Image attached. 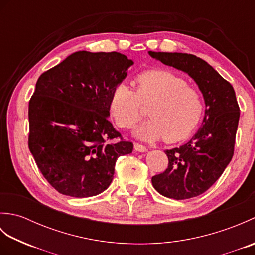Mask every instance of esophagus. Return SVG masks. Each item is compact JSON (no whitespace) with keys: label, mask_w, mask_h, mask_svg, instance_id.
<instances>
[{"label":"esophagus","mask_w":255,"mask_h":255,"mask_svg":"<svg viewBox=\"0 0 255 255\" xmlns=\"http://www.w3.org/2000/svg\"><path fill=\"white\" fill-rule=\"evenodd\" d=\"M133 147H134V150L138 151V152H145V151H147V148H145L144 145L141 144V143L134 142L133 143Z\"/></svg>","instance_id":"esophagus-1"}]
</instances>
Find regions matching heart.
<instances>
[{
	"label": "heart",
	"instance_id": "b5f03b06",
	"mask_svg": "<svg viewBox=\"0 0 255 255\" xmlns=\"http://www.w3.org/2000/svg\"><path fill=\"white\" fill-rule=\"evenodd\" d=\"M134 91L125 83L113 89L108 102L111 116L121 128H131L141 118V104L150 117L134 130L142 140L164 138L174 143L191 134L203 116L200 92L167 70H148L133 81Z\"/></svg>",
	"mask_w": 255,
	"mask_h": 255
}]
</instances>
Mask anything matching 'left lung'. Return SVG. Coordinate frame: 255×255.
I'll return each mask as SVG.
<instances>
[{
    "label": "left lung",
    "instance_id": "left-lung-1",
    "mask_svg": "<svg viewBox=\"0 0 255 255\" xmlns=\"http://www.w3.org/2000/svg\"><path fill=\"white\" fill-rule=\"evenodd\" d=\"M149 55L162 63L186 72L202 91L206 110L202 127L185 144L166 150L169 165L152 176L161 195L188 199L205 193L223 174L235 151L240 108L232 85L203 59L181 52Z\"/></svg>",
    "mask_w": 255,
    "mask_h": 255
}]
</instances>
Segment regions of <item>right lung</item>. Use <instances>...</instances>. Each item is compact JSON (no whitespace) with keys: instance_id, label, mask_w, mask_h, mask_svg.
<instances>
[{"instance_id":"right-lung-1","label":"right lung","mask_w":255,"mask_h":255,"mask_svg":"<svg viewBox=\"0 0 255 255\" xmlns=\"http://www.w3.org/2000/svg\"><path fill=\"white\" fill-rule=\"evenodd\" d=\"M132 64L115 51H78L38 79L28 106V147L59 193L101 194L113 181L118 156L132 152V142L107 119L112 91Z\"/></svg>"}]
</instances>
